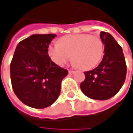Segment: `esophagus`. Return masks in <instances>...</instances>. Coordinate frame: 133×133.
Segmentation results:
<instances>
[{
	"mask_svg": "<svg viewBox=\"0 0 133 133\" xmlns=\"http://www.w3.org/2000/svg\"><path fill=\"white\" fill-rule=\"evenodd\" d=\"M75 72V71H73V70H69V71H68V73H69L70 75H73Z\"/></svg>",
	"mask_w": 133,
	"mask_h": 133,
	"instance_id": "34e87169",
	"label": "esophagus"
}]
</instances>
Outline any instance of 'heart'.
<instances>
[{
	"label": "heart",
	"mask_w": 133,
	"mask_h": 133,
	"mask_svg": "<svg viewBox=\"0 0 133 133\" xmlns=\"http://www.w3.org/2000/svg\"><path fill=\"white\" fill-rule=\"evenodd\" d=\"M104 52V44L97 36L71 34L61 39V42L50 44L48 53L58 65H63L72 57L76 65L88 70L97 65Z\"/></svg>",
	"instance_id": "obj_1"
}]
</instances>
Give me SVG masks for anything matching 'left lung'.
<instances>
[{"label":"left lung","mask_w":133,"mask_h":133,"mask_svg":"<svg viewBox=\"0 0 133 133\" xmlns=\"http://www.w3.org/2000/svg\"><path fill=\"white\" fill-rule=\"evenodd\" d=\"M104 55L99 65L84 71L85 79L81 89L88 97L104 101L116 95L123 87L127 76V64L122 47L107 32H101Z\"/></svg>","instance_id":"left-lung-1"}]
</instances>
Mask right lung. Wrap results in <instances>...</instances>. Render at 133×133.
Here are the masks:
<instances>
[{
    "label": "right lung",
    "instance_id": "add662e5",
    "mask_svg": "<svg viewBox=\"0 0 133 133\" xmlns=\"http://www.w3.org/2000/svg\"><path fill=\"white\" fill-rule=\"evenodd\" d=\"M55 34H35L20 41L10 62L14 92L20 101L36 109L45 108L58 99L68 70L49 56Z\"/></svg>",
    "mask_w": 133,
    "mask_h": 133
}]
</instances>
